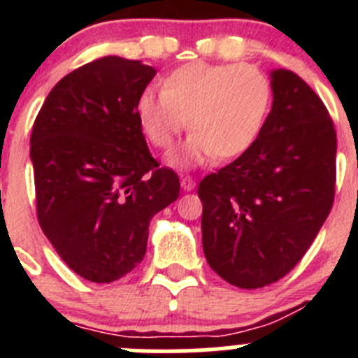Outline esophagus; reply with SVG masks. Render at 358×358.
Returning a JSON list of instances; mask_svg holds the SVG:
<instances>
[{"label": "esophagus", "instance_id": "34e87169", "mask_svg": "<svg viewBox=\"0 0 358 358\" xmlns=\"http://www.w3.org/2000/svg\"><path fill=\"white\" fill-rule=\"evenodd\" d=\"M181 188L185 189V192H192V189L195 188V181L189 176L181 177Z\"/></svg>", "mask_w": 358, "mask_h": 358}]
</instances>
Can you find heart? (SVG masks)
<instances>
[{
	"label": "heart",
	"instance_id": "b5f03b06",
	"mask_svg": "<svg viewBox=\"0 0 358 358\" xmlns=\"http://www.w3.org/2000/svg\"><path fill=\"white\" fill-rule=\"evenodd\" d=\"M271 106L273 85L255 66L189 62L161 80V94L143 91L136 113L147 140L164 154L188 123L192 136L176 164L189 169L245 154L260 138Z\"/></svg>",
	"mask_w": 358,
	"mask_h": 358
}]
</instances>
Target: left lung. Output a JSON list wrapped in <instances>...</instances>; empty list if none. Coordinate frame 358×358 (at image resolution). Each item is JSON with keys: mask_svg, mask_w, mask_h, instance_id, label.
Instances as JSON below:
<instances>
[{"mask_svg": "<svg viewBox=\"0 0 358 358\" xmlns=\"http://www.w3.org/2000/svg\"><path fill=\"white\" fill-rule=\"evenodd\" d=\"M273 109L245 154L201 181L202 248L218 276L262 289L289 274L330 215L337 134L314 90L271 73Z\"/></svg>", "mask_w": 358, "mask_h": 358, "instance_id": "left-lung-1", "label": "left lung"}]
</instances>
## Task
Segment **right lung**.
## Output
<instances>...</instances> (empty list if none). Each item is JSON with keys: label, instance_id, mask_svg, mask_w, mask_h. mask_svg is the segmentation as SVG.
<instances>
[{"label": "right lung", "instance_id": "obj_1", "mask_svg": "<svg viewBox=\"0 0 358 358\" xmlns=\"http://www.w3.org/2000/svg\"><path fill=\"white\" fill-rule=\"evenodd\" d=\"M154 75L116 55L87 62L57 82L31 129L39 226L93 283L131 273L150 218L179 197V177L152 157L136 113Z\"/></svg>", "mask_w": 358, "mask_h": 358}]
</instances>
